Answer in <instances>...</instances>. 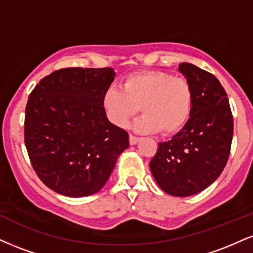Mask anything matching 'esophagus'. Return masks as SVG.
<instances>
[{
	"mask_svg": "<svg viewBox=\"0 0 253 253\" xmlns=\"http://www.w3.org/2000/svg\"><path fill=\"white\" fill-rule=\"evenodd\" d=\"M138 141H139L138 136H135V135H133V134H129V144L130 145H135L136 143H138Z\"/></svg>",
	"mask_w": 253,
	"mask_h": 253,
	"instance_id": "obj_1",
	"label": "esophagus"
}]
</instances>
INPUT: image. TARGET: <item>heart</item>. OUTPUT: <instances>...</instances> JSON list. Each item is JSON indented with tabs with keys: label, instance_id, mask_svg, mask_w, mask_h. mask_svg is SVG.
<instances>
[{
	"label": "heart",
	"instance_id": "heart-1",
	"mask_svg": "<svg viewBox=\"0 0 253 253\" xmlns=\"http://www.w3.org/2000/svg\"><path fill=\"white\" fill-rule=\"evenodd\" d=\"M103 106L115 126H128L139 109L144 113L135 123L141 133L173 135L189 120L193 89L184 77L168 71L149 70L130 74L123 81V90L110 86L103 95Z\"/></svg>",
	"mask_w": 253,
	"mask_h": 253
}]
</instances>
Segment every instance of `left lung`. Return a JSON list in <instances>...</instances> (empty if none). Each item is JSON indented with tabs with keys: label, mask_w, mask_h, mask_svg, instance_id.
I'll return each instance as SVG.
<instances>
[{
	"label": "left lung",
	"mask_w": 253,
	"mask_h": 253,
	"mask_svg": "<svg viewBox=\"0 0 253 253\" xmlns=\"http://www.w3.org/2000/svg\"><path fill=\"white\" fill-rule=\"evenodd\" d=\"M178 70L193 89L187 125L172 139L158 145L150 169L165 193L185 197L213 183L228 161L233 138V115L219 80L189 63Z\"/></svg>",
	"instance_id": "obj_1"
}]
</instances>
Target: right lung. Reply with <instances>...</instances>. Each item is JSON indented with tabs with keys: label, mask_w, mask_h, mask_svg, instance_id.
Instances as JSON below:
<instances>
[{
	"label": "right lung",
	"mask_w": 253,
	"mask_h": 253,
	"mask_svg": "<svg viewBox=\"0 0 253 253\" xmlns=\"http://www.w3.org/2000/svg\"><path fill=\"white\" fill-rule=\"evenodd\" d=\"M112 68H66L43 77L28 96L25 145L38 177L62 195L83 197L106 184L128 133L107 119Z\"/></svg>",
	"instance_id": "add662e5"
}]
</instances>
